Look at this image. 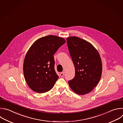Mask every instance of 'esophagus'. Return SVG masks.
Segmentation results:
<instances>
[{"mask_svg":"<svg viewBox=\"0 0 123 123\" xmlns=\"http://www.w3.org/2000/svg\"><path fill=\"white\" fill-rule=\"evenodd\" d=\"M64 74H65L64 72H62L60 73V75L61 77H63L64 76Z\"/></svg>","mask_w":123,"mask_h":123,"instance_id":"34e87169","label":"esophagus"}]
</instances>
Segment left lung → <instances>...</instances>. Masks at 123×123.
I'll return each instance as SVG.
<instances>
[{
  "label": "left lung",
  "mask_w": 123,
  "mask_h": 123,
  "mask_svg": "<svg viewBox=\"0 0 123 123\" xmlns=\"http://www.w3.org/2000/svg\"><path fill=\"white\" fill-rule=\"evenodd\" d=\"M67 43L75 69L74 78L68 81L69 86L76 94L85 95L100 80L102 69L101 58L96 48L84 39L69 37Z\"/></svg>",
  "instance_id": "1"
}]
</instances>
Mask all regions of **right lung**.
Listing matches in <instances>:
<instances>
[{
	"label": "right lung",
	"mask_w": 123,
	"mask_h": 123,
	"mask_svg": "<svg viewBox=\"0 0 123 123\" xmlns=\"http://www.w3.org/2000/svg\"><path fill=\"white\" fill-rule=\"evenodd\" d=\"M65 43L63 38L49 35L38 39L30 47L24 60L23 71L33 91L43 93L53 87L59 78L55 70L54 55Z\"/></svg>",
	"instance_id": "add662e5"
}]
</instances>
